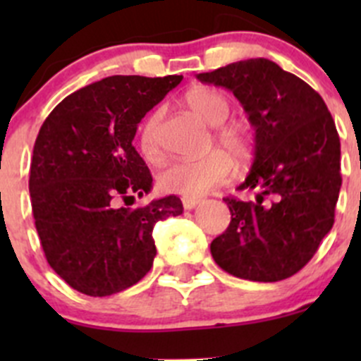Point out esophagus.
Masks as SVG:
<instances>
[{
	"instance_id": "esophagus-1",
	"label": "esophagus",
	"mask_w": 361,
	"mask_h": 361,
	"mask_svg": "<svg viewBox=\"0 0 361 361\" xmlns=\"http://www.w3.org/2000/svg\"><path fill=\"white\" fill-rule=\"evenodd\" d=\"M197 204H201V199L199 197H183V207L185 209H194V207H197Z\"/></svg>"
}]
</instances>
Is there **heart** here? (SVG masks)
<instances>
[{
    "mask_svg": "<svg viewBox=\"0 0 361 361\" xmlns=\"http://www.w3.org/2000/svg\"><path fill=\"white\" fill-rule=\"evenodd\" d=\"M183 103L188 111L204 123L213 127L216 126L214 141L231 153L232 157L238 160L250 159L251 141L246 130L235 123L221 126L231 111V104L225 94L209 87H195L185 94ZM160 120H162L160 110L148 113L137 129L140 150L143 157L150 162H155L162 155L159 137ZM232 173H234V162L231 156L216 150L199 159L178 160V162L169 164L160 173L159 185L162 190L169 194L183 195V197H201L216 185L227 181Z\"/></svg>",
    "mask_w": 361,
    "mask_h": 361,
    "instance_id": "b5f03b06",
    "label": "heart"
}]
</instances>
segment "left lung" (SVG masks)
Masks as SVG:
<instances>
[{"label": "left lung", "mask_w": 361, "mask_h": 361, "mask_svg": "<svg viewBox=\"0 0 361 361\" xmlns=\"http://www.w3.org/2000/svg\"><path fill=\"white\" fill-rule=\"evenodd\" d=\"M197 80L231 90L255 129L253 166L238 187L251 199H224L232 220L213 239L211 255L235 278H290L334 225L342 185L336 122L311 85L264 57L199 73Z\"/></svg>", "instance_id": "8db88e82"}]
</instances>
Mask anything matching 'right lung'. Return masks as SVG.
Here are the masks:
<instances>
[{"label":"right lung","instance_id":"1","mask_svg":"<svg viewBox=\"0 0 361 361\" xmlns=\"http://www.w3.org/2000/svg\"><path fill=\"white\" fill-rule=\"evenodd\" d=\"M183 80L115 75L64 97L35 141L32 216L50 267L76 292L106 297L136 285L154 264L155 224L183 213L176 195L143 207L152 174L133 140L137 123Z\"/></svg>","mask_w":361,"mask_h":361}]
</instances>
